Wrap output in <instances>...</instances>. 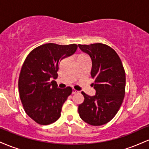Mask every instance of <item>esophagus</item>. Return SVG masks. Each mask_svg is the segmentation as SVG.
<instances>
[{"label":"esophagus","instance_id":"esophagus-1","mask_svg":"<svg viewBox=\"0 0 149 149\" xmlns=\"http://www.w3.org/2000/svg\"><path fill=\"white\" fill-rule=\"evenodd\" d=\"M78 91H77V90H74V89H73V90H72V94H73V95H74V94H76V93H78Z\"/></svg>","mask_w":149,"mask_h":149}]
</instances>
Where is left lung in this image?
I'll use <instances>...</instances> for the list:
<instances>
[{
    "label": "left lung",
    "instance_id": "left-lung-1",
    "mask_svg": "<svg viewBox=\"0 0 149 149\" xmlns=\"http://www.w3.org/2000/svg\"><path fill=\"white\" fill-rule=\"evenodd\" d=\"M92 61L90 75L96 94L84 92V102L78 106L80 118L89 125L100 126L111 120L118 111L125 97V72L122 61L113 49L105 44L78 45Z\"/></svg>",
    "mask_w": 149,
    "mask_h": 149
}]
</instances>
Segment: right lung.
<instances>
[{
	"mask_svg": "<svg viewBox=\"0 0 149 149\" xmlns=\"http://www.w3.org/2000/svg\"><path fill=\"white\" fill-rule=\"evenodd\" d=\"M76 44L61 45L46 43L33 49L26 58L20 71L18 86L26 113L40 125L54 123L72 89L57 88L60 61L75 53Z\"/></svg>",
	"mask_w": 149,
	"mask_h": 149,
	"instance_id": "1",
	"label": "right lung"
}]
</instances>
